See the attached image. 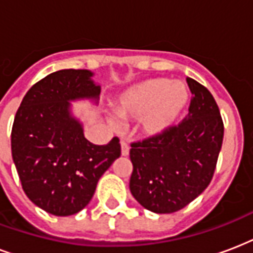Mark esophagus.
I'll return each instance as SVG.
<instances>
[{"mask_svg": "<svg viewBox=\"0 0 253 253\" xmlns=\"http://www.w3.org/2000/svg\"><path fill=\"white\" fill-rule=\"evenodd\" d=\"M121 154L123 156H128L129 154V145L125 141H121Z\"/></svg>", "mask_w": 253, "mask_h": 253, "instance_id": "1", "label": "esophagus"}]
</instances>
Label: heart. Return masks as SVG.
<instances>
[{"mask_svg":"<svg viewBox=\"0 0 253 253\" xmlns=\"http://www.w3.org/2000/svg\"><path fill=\"white\" fill-rule=\"evenodd\" d=\"M190 91L182 82L164 78L146 79L120 95L115 112L121 119H140L141 130L146 136L166 132L181 116L189 103ZM112 124H116L111 119Z\"/></svg>","mask_w":253,"mask_h":253,"instance_id":"heart-1","label":"heart"}]
</instances>
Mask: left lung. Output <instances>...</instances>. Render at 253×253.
<instances>
[{"label":"left lung","instance_id":"left-lung-1","mask_svg":"<svg viewBox=\"0 0 253 253\" xmlns=\"http://www.w3.org/2000/svg\"><path fill=\"white\" fill-rule=\"evenodd\" d=\"M193 97L189 115L158 136L133 142L129 189L141 206L171 214L210 185L222 148L223 120L206 87L187 78Z\"/></svg>","mask_w":253,"mask_h":253}]
</instances>
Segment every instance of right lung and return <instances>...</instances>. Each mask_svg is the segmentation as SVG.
Here are the masks:
<instances>
[{
    "label": "right lung",
    "mask_w": 253,
    "mask_h": 253,
    "mask_svg": "<svg viewBox=\"0 0 253 253\" xmlns=\"http://www.w3.org/2000/svg\"><path fill=\"white\" fill-rule=\"evenodd\" d=\"M88 70L52 72L27 91L11 129V156L22 189L48 214L68 216L83 210L100 177L120 157L117 137L95 145L84 137L71 101L97 103L100 85Z\"/></svg>",
    "instance_id": "obj_1"
}]
</instances>
